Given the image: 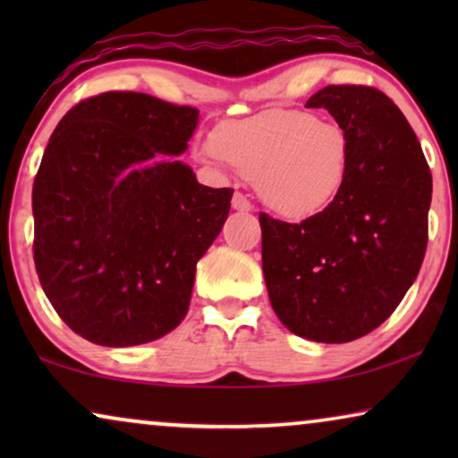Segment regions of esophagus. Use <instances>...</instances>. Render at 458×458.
<instances>
[{
  "label": "esophagus",
  "mask_w": 458,
  "mask_h": 458,
  "mask_svg": "<svg viewBox=\"0 0 458 458\" xmlns=\"http://www.w3.org/2000/svg\"><path fill=\"white\" fill-rule=\"evenodd\" d=\"M231 206H233V210H237V212H250V210H252V204H250V199L240 191L233 193Z\"/></svg>",
  "instance_id": "34e87169"
}]
</instances>
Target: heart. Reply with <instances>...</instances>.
I'll use <instances>...</instances> for the list:
<instances>
[{
    "mask_svg": "<svg viewBox=\"0 0 458 458\" xmlns=\"http://www.w3.org/2000/svg\"><path fill=\"white\" fill-rule=\"evenodd\" d=\"M199 156L252 179L279 216L302 221L329 208L346 185L352 146L346 131L309 112L277 110L221 123Z\"/></svg>",
    "mask_w": 458,
    "mask_h": 458,
    "instance_id": "b5f03b06",
    "label": "heart"
}]
</instances>
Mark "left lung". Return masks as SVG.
<instances>
[{"label":"left lung","instance_id":"8db88e82","mask_svg":"<svg viewBox=\"0 0 458 458\" xmlns=\"http://www.w3.org/2000/svg\"><path fill=\"white\" fill-rule=\"evenodd\" d=\"M306 108H325L352 156L334 204L302 223L260 215L262 271L292 334L344 344L371 334L417 279L428 248L431 173L421 143L386 93L329 85Z\"/></svg>","mask_w":458,"mask_h":458}]
</instances>
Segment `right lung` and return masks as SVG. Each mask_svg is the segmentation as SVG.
<instances>
[{
    "mask_svg": "<svg viewBox=\"0 0 458 458\" xmlns=\"http://www.w3.org/2000/svg\"><path fill=\"white\" fill-rule=\"evenodd\" d=\"M198 118L190 106L108 91L68 110L49 137L33 183L35 268L85 340L140 346L187 315L196 265L233 196L173 158Z\"/></svg>",
    "mask_w": 458,
    "mask_h": 458,
    "instance_id": "1",
    "label": "right lung"
}]
</instances>
